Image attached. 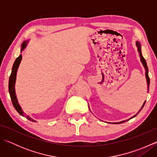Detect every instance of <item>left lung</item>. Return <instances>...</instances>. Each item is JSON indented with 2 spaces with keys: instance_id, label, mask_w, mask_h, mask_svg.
I'll use <instances>...</instances> for the list:
<instances>
[{
  "instance_id": "8db88e82",
  "label": "left lung",
  "mask_w": 157,
  "mask_h": 157,
  "mask_svg": "<svg viewBox=\"0 0 157 157\" xmlns=\"http://www.w3.org/2000/svg\"><path fill=\"white\" fill-rule=\"evenodd\" d=\"M136 46H137V48H138V53H139V56H140V61H141V63H142V65H143V66H144V69H145V71H146V72H145V77H146V82H147V88H148V91H149V86H150V78H149V76H148V66H147V64H146V60H145V59L143 57V56H142V51H141V44H140V42H138V41H136ZM145 102H146V101H144V102L143 103V105H142V107H141V109L139 110V111L136 113V114L135 115H134L132 117H131V118H129V119H128V120H125V121H120V122H115V123H112V124H119V123H124V122H125V121H128V120H129V119H132V118H134V117H135L137 115L138 113H140V111H141V110L142 109V108L144 107V105H145ZM89 109H90V107H89Z\"/></svg>"
}]
</instances>
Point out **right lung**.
<instances>
[{"instance_id":"obj_1","label":"right lung","mask_w":157,"mask_h":157,"mask_svg":"<svg viewBox=\"0 0 157 157\" xmlns=\"http://www.w3.org/2000/svg\"><path fill=\"white\" fill-rule=\"evenodd\" d=\"M29 42V40H27L23 41L22 44H21V52L25 48L26 46H27V44ZM22 59V55H20L16 59L14 63H13V67H12V71H11V74L9 77V94L10 96H11V99L13 103V105L14 106L15 109H16V111H17L19 115H21L23 117H25L27 118L29 121L36 122V120L33 119L32 117L26 115L24 112L23 111V110L21 107V106L19 105L17 98V96H16V93H15V82H16V75H17V72L18 67L19 66L20 63Z\"/></svg>"}]
</instances>
